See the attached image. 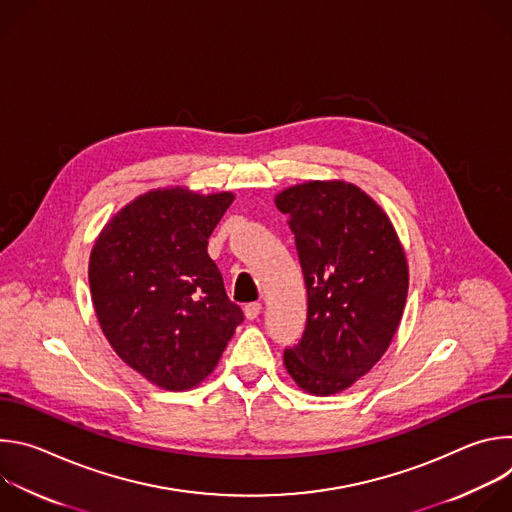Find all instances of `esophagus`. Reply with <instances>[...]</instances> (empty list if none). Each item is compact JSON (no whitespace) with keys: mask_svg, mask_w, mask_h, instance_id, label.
I'll return each mask as SVG.
<instances>
[{"mask_svg":"<svg viewBox=\"0 0 512 512\" xmlns=\"http://www.w3.org/2000/svg\"><path fill=\"white\" fill-rule=\"evenodd\" d=\"M261 310H263V306H261L259 302L247 304V306H245V316H247V320H255V318L261 314Z\"/></svg>","mask_w":512,"mask_h":512,"instance_id":"obj_1","label":"esophagus"}]
</instances>
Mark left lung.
<instances>
[{"instance_id":"8db88e82","label":"left lung","mask_w":512,"mask_h":512,"mask_svg":"<svg viewBox=\"0 0 512 512\" xmlns=\"http://www.w3.org/2000/svg\"><path fill=\"white\" fill-rule=\"evenodd\" d=\"M275 206L289 216L308 291L306 328L285 348V369L300 389L334 395L375 367L399 328L405 251L383 208L354 184L304 182Z\"/></svg>"}]
</instances>
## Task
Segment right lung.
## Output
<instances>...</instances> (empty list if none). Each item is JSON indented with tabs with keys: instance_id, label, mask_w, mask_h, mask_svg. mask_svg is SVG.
Instances as JSON below:
<instances>
[{
	"instance_id": "1",
	"label": "right lung",
	"mask_w": 512,
	"mask_h": 512,
	"mask_svg": "<svg viewBox=\"0 0 512 512\" xmlns=\"http://www.w3.org/2000/svg\"><path fill=\"white\" fill-rule=\"evenodd\" d=\"M233 200V192L152 190L123 206L91 251V298L105 338L162 389L200 385L243 322L206 251Z\"/></svg>"
}]
</instances>
